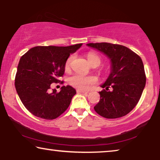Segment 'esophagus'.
Here are the masks:
<instances>
[{
	"instance_id": "obj_1",
	"label": "esophagus",
	"mask_w": 160,
	"mask_h": 160,
	"mask_svg": "<svg viewBox=\"0 0 160 160\" xmlns=\"http://www.w3.org/2000/svg\"><path fill=\"white\" fill-rule=\"evenodd\" d=\"M77 93H83V94H88L89 92L88 91H84V90H81V89H77L76 90Z\"/></svg>"
}]
</instances>
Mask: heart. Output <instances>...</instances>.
<instances>
[{
	"mask_svg": "<svg viewBox=\"0 0 160 160\" xmlns=\"http://www.w3.org/2000/svg\"><path fill=\"white\" fill-rule=\"evenodd\" d=\"M87 59H88L89 63L92 65L94 64L100 65V62H101V60H100V57L98 54L93 53V52L88 53V54H87ZM73 60V56H70L67 59L65 64V70L66 71H68L71 69ZM97 81L98 79L95 76H85L82 73H75L69 78L68 82L71 86L75 87V88L81 89V90H86L90 85L95 84Z\"/></svg>",
	"mask_w": 160,
	"mask_h": 160,
	"instance_id": "b5f03b06",
	"label": "heart"
}]
</instances>
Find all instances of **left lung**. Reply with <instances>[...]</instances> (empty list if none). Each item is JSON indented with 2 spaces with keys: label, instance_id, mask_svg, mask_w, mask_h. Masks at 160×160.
Returning <instances> with one entry per match:
<instances>
[{
  "label": "left lung",
  "instance_id": "8db88e82",
  "mask_svg": "<svg viewBox=\"0 0 160 160\" xmlns=\"http://www.w3.org/2000/svg\"><path fill=\"white\" fill-rule=\"evenodd\" d=\"M88 47L99 50L111 59V72L99 92L100 101L94 109L106 119H117L130 112L138 102L146 77L139 55L124 46L110 43H90ZM112 90L109 91V88Z\"/></svg>",
  "mask_w": 160,
  "mask_h": 160
}]
</instances>
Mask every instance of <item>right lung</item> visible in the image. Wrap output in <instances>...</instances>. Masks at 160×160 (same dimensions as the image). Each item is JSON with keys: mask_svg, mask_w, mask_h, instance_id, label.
Instances as JSON below:
<instances>
[{"mask_svg": "<svg viewBox=\"0 0 160 160\" xmlns=\"http://www.w3.org/2000/svg\"><path fill=\"white\" fill-rule=\"evenodd\" d=\"M82 43L69 47H35L21 57L15 76V88L22 102L32 114L52 120L65 112L76 95L75 89L61 87L51 90L65 73V64L71 53ZM62 83V82H61Z\"/></svg>", "mask_w": 160, "mask_h": 160, "instance_id": "obj_1", "label": "right lung"}]
</instances>
